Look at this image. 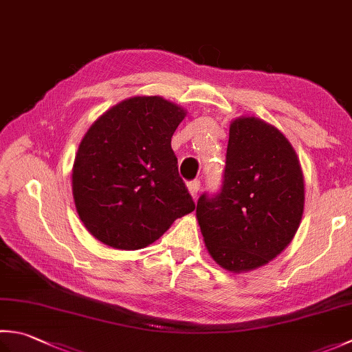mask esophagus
Segmentation results:
<instances>
[{
    "label": "esophagus",
    "instance_id": "1",
    "mask_svg": "<svg viewBox=\"0 0 352 352\" xmlns=\"http://www.w3.org/2000/svg\"><path fill=\"white\" fill-rule=\"evenodd\" d=\"M188 189H189V194L192 195V198L197 199L198 198V192H199V182L194 180L188 184Z\"/></svg>",
    "mask_w": 352,
    "mask_h": 352
}]
</instances>
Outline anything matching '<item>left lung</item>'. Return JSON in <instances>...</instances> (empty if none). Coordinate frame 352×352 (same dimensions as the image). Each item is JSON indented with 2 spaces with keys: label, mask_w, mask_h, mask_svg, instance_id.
Wrapping results in <instances>:
<instances>
[{
  "label": "left lung",
  "mask_w": 352,
  "mask_h": 352,
  "mask_svg": "<svg viewBox=\"0 0 352 352\" xmlns=\"http://www.w3.org/2000/svg\"><path fill=\"white\" fill-rule=\"evenodd\" d=\"M304 203V174L287 137L258 117L233 120L221 190L197 203L217 264L241 273L276 258L298 232Z\"/></svg>",
  "instance_id": "obj_1"
}]
</instances>
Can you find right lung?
I'll return each instance as SVG.
<instances>
[{
  "label": "right lung",
  "mask_w": 352,
  "mask_h": 352,
  "mask_svg": "<svg viewBox=\"0 0 352 352\" xmlns=\"http://www.w3.org/2000/svg\"><path fill=\"white\" fill-rule=\"evenodd\" d=\"M184 117L186 109L160 96H135L89 126L72 184L80 221L100 243L143 249L195 209L170 148Z\"/></svg>",
  "instance_id": "right-lung-1"
}]
</instances>
